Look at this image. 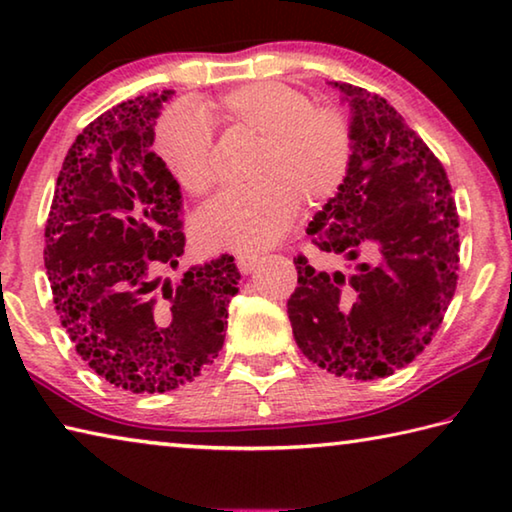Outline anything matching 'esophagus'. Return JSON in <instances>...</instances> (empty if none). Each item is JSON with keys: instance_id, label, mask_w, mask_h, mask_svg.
<instances>
[{"instance_id": "1", "label": "esophagus", "mask_w": 512, "mask_h": 512, "mask_svg": "<svg viewBox=\"0 0 512 512\" xmlns=\"http://www.w3.org/2000/svg\"><path fill=\"white\" fill-rule=\"evenodd\" d=\"M257 264H259V257H257V255H239V257H237V266H239L241 273L255 271Z\"/></svg>"}]
</instances>
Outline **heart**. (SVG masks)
<instances>
[{
  "label": "heart",
  "mask_w": 512,
  "mask_h": 512,
  "mask_svg": "<svg viewBox=\"0 0 512 512\" xmlns=\"http://www.w3.org/2000/svg\"><path fill=\"white\" fill-rule=\"evenodd\" d=\"M219 117L232 131L259 140L248 178L198 214V232L214 248L257 253L287 235L307 205H323L341 192L354 158L350 115L339 106H316L287 83H248L225 92ZM155 151L189 194L216 185L214 131L192 103H176L155 126Z\"/></svg>",
  "instance_id": "obj_1"
}]
</instances>
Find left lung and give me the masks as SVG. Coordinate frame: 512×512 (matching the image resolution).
Segmentation results:
<instances>
[{"instance_id":"left-lung-1","label":"left lung","mask_w":512,"mask_h":512,"mask_svg":"<svg viewBox=\"0 0 512 512\" xmlns=\"http://www.w3.org/2000/svg\"><path fill=\"white\" fill-rule=\"evenodd\" d=\"M334 88L350 101L354 158L307 235L357 264L327 273L298 255L287 314L309 361L368 381L409 366L443 323L458 280V212L443 162L400 112L357 85Z\"/></svg>"}]
</instances>
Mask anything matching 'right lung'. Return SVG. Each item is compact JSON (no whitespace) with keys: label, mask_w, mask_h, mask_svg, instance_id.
Wrapping results in <instances>:
<instances>
[{"label":"right lung","mask_w":512,"mask_h":512,"mask_svg":"<svg viewBox=\"0 0 512 512\" xmlns=\"http://www.w3.org/2000/svg\"><path fill=\"white\" fill-rule=\"evenodd\" d=\"M171 90L128 99L76 137L45 225V268L60 325L108 384L164 393L194 381L223 348L235 257L162 273L185 253L183 194L153 153Z\"/></svg>","instance_id":"add662e5"}]
</instances>
